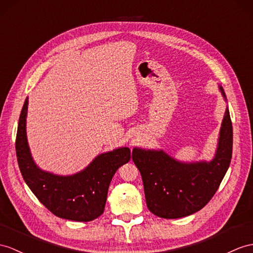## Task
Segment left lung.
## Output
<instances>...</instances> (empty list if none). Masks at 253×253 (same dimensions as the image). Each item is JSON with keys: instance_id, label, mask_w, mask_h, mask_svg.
<instances>
[{"instance_id": "8db88e82", "label": "left lung", "mask_w": 253, "mask_h": 253, "mask_svg": "<svg viewBox=\"0 0 253 253\" xmlns=\"http://www.w3.org/2000/svg\"><path fill=\"white\" fill-rule=\"evenodd\" d=\"M219 90L226 102L223 88ZM233 149V126L229 107L221 123L217 149L211 161L182 162L162 149L135 147L134 164L144 183L147 207L164 219L187 217L211 200L229 169Z\"/></svg>"}]
</instances>
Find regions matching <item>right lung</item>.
I'll use <instances>...</instances> for the list:
<instances>
[{
	"label": "right lung",
	"mask_w": 253,
	"mask_h": 253,
	"mask_svg": "<svg viewBox=\"0 0 253 253\" xmlns=\"http://www.w3.org/2000/svg\"><path fill=\"white\" fill-rule=\"evenodd\" d=\"M29 98L24 101L16 137L18 165L24 181L39 201L59 218L88 222L104 212L109 183L121 165L131 159L128 147L95 157L83 170L57 175L42 170L33 160L27 138Z\"/></svg>",
	"instance_id": "add662e5"
}]
</instances>
